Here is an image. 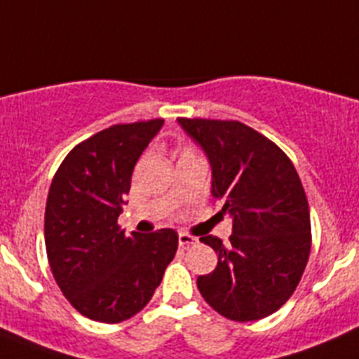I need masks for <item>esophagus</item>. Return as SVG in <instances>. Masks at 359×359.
<instances>
[{
    "mask_svg": "<svg viewBox=\"0 0 359 359\" xmlns=\"http://www.w3.org/2000/svg\"><path fill=\"white\" fill-rule=\"evenodd\" d=\"M177 243H180L182 248H189L192 244H198V237H192L189 236V233H185V231H182V233L177 236Z\"/></svg>",
    "mask_w": 359,
    "mask_h": 359,
    "instance_id": "34e87169",
    "label": "esophagus"
}]
</instances>
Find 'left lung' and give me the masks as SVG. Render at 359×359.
Returning <instances> with one entry per match:
<instances>
[{
    "label": "left lung",
    "mask_w": 359,
    "mask_h": 359,
    "mask_svg": "<svg viewBox=\"0 0 359 359\" xmlns=\"http://www.w3.org/2000/svg\"><path fill=\"white\" fill-rule=\"evenodd\" d=\"M212 167V196L231 217L230 243L201 237L217 253L198 290L236 322L269 316L287 302L311 252L309 205L290 158L236 120L177 118Z\"/></svg>",
    "instance_id": "8db88e82"
}]
</instances>
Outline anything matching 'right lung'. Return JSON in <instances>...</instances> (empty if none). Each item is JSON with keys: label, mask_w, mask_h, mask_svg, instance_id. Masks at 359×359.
<instances>
[{"label": "right lung", "mask_w": 359, "mask_h": 359, "mask_svg": "<svg viewBox=\"0 0 359 359\" xmlns=\"http://www.w3.org/2000/svg\"><path fill=\"white\" fill-rule=\"evenodd\" d=\"M161 126L156 118L97 133L72 149L50 185V268L69 304L95 322L118 323L140 313L176 255L172 228L126 236L116 224L133 169Z\"/></svg>", "instance_id": "1"}]
</instances>
